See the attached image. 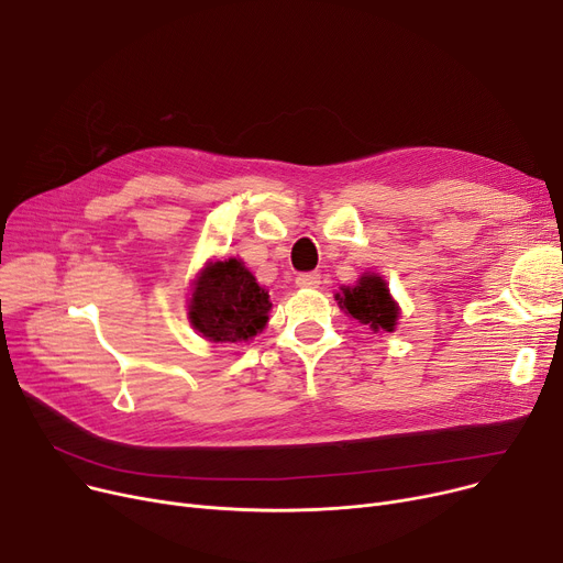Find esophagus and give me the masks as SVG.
I'll list each match as a JSON object with an SVG mask.
<instances>
[{"instance_id": "esophagus-1", "label": "esophagus", "mask_w": 563, "mask_h": 563, "mask_svg": "<svg viewBox=\"0 0 563 563\" xmlns=\"http://www.w3.org/2000/svg\"><path fill=\"white\" fill-rule=\"evenodd\" d=\"M297 285L303 287V289H317L321 285V276L314 274V272L301 274V276H297Z\"/></svg>"}]
</instances>
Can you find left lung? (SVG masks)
I'll use <instances>...</instances> for the list:
<instances>
[{
  "label": "left lung",
  "instance_id": "obj_1",
  "mask_svg": "<svg viewBox=\"0 0 563 563\" xmlns=\"http://www.w3.org/2000/svg\"><path fill=\"white\" fill-rule=\"evenodd\" d=\"M335 301L351 319L361 321L363 327H369L374 333H393L397 329L401 308L393 299L386 278L374 272H365L356 285H342L335 294Z\"/></svg>",
  "mask_w": 563,
  "mask_h": 563
}]
</instances>
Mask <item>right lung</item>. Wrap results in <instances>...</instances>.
Segmentation results:
<instances>
[{
	"label": "right lung",
	"instance_id": "1",
	"mask_svg": "<svg viewBox=\"0 0 563 563\" xmlns=\"http://www.w3.org/2000/svg\"><path fill=\"white\" fill-rule=\"evenodd\" d=\"M269 312V289L257 283L240 257L205 262L191 283L187 317L207 342H249L264 331Z\"/></svg>",
	"mask_w": 563,
	"mask_h": 563
}]
</instances>
